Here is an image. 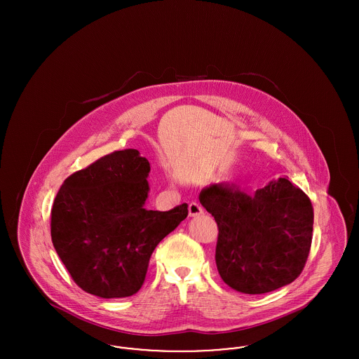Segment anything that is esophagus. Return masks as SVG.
<instances>
[{
	"label": "esophagus",
	"mask_w": 359,
	"mask_h": 359,
	"mask_svg": "<svg viewBox=\"0 0 359 359\" xmlns=\"http://www.w3.org/2000/svg\"><path fill=\"white\" fill-rule=\"evenodd\" d=\"M188 214H189V217H198V215L203 214V207L196 202H192L188 205Z\"/></svg>",
	"instance_id": "1"
}]
</instances>
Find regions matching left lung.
<instances>
[{
  "label": "left lung",
  "instance_id": "obj_1",
  "mask_svg": "<svg viewBox=\"0 0 359 359\" xmlns=\"http://www.w3.org/2000/svg\"><path fill=\"white\" fill-rule=\"evenodd\" d=\"M199 201L215 218V262L223 281L246 294L288 285L302 273L312 242L313 210L307 195L280 177L255 194L237 183H214Z\"/></svg>",
  "mask_w": 359,
  "mask_h": 359
}]
</instances>
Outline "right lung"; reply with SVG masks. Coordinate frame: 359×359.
<instances>
[{
  "label": "right lung",
  "instance_id": "right-lung-1",
  "mask_svg": "<svg viewBox=\"0 0 359 359\" xmlns=\"http://www.w3.org/2000/svg\"><path fill=\"white\" fill-rule=\"evenodd\" d=\"M149 161L137 149L106 154L69 176L51 211L53 248L72 280L103 299L144 284L154 248L187 218V203L147 210Z\"/></svg>",
  "mask_w": 359,
  "mask_h": 359
}]
</instances>
